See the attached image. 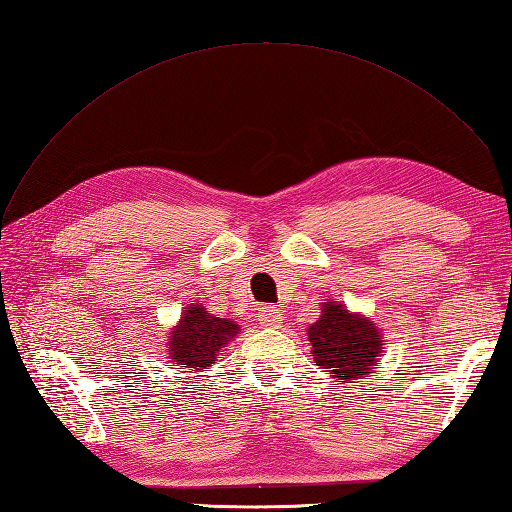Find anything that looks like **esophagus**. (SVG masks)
I'll return each mask as SVG.
<instances>
[{"instance_id": "34e87169", "label": "esophagus", "mask_w": 512, "mask_h": 512, "mask_svg": "<svg viewBox=\"0 0 512 512\" xmlns=\"http://www.w3.org/2000/svg\"><path fill=\"white\" fill-rule=\"evenodd\" d=\"M258 316H260L262 325H275V323H280V319H282L280 310L273 308V306H260Z\"/></svg>"}]
</instances>
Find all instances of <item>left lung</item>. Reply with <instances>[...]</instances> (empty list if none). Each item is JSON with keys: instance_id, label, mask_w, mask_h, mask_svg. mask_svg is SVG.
Segmentation results:
<instances>
[{"instance_id": "left-lung-1", "label": "left lung", "mask_w": 512, "mask_h": 512, "mask_svg": "<svg viewBox=\"0 0 512 512\" xmlns=\"http://www.w3.org/2000/svg\"><path fill=\"white\" fill-rule=\"evenodd\" d=\"M316 366L342 383L377 366L381 357V331L362 314H353L342 303L325 301L321 319L308 329Z\"/></svg>"}]
</instances>
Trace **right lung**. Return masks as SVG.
I'll return each mask as SVG.
<instances>
[{
    "instance_id": "obj_1",
    "label": "right lung",
    "mask_w": 512,
    "mask_h": 512,
    "mask_svg": "<svg viewBox=\"0 0 512 512\" xmlns=\"http://www.w3.org/2000/svg\"><path fill=\"white\" fill-rule=\"evenodd\" d=\"M237 334V323L230 319H219V316L209 314V310L196 303V306L185 308L181 321H178L174 331H170V362L200 372L206 366L215 364L217 351L226 347Z\"/></svg>"
}]
</instances>
